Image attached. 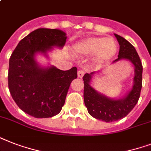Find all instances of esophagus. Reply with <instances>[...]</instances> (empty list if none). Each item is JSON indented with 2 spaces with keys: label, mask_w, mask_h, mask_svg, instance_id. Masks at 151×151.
<instances>
[{
  "label": "esophagus",
  "mask_w": 151,
  "mask_h": 151,
  "mask_svg": "<svg viewBox=\"0 0 151 151\" xmlns=\"http://www.w3.org/2000/svg\"><path fill=\"white\" fill-rule=\"evenodd\" d=\"M84 74H85V72L82 70H79L78 72V78H81L84 76Z\"/></svg>",
  "instance_id": "esophagus-1"
}]
</instances>
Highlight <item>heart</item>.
I'll use <instances>...</instances> for the list:
<instances>
[{"instance_id": "b5f03b06", "label": "heart", "mask_w": 151, "mask_h": 151, "mask_svg": "<svg viewBox=\"0 0 151 151\" xmlns=\"http://www.w3.org/2000/svg\"><path fill=\"white\" fill-rule=\"evenodd\" d=\"M73 48L76 54L80 55H88L93 53L94 61L103 63L114 56L117 46L116 41L111 37H88L78 41Z\"/></svg>"}]
</instances>
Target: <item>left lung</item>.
Instances as JSON below:
<instances>
[{
  "mask_svg": "<svg viewBox=\"0 0 151 151\" xmlns=\"http://www.w3.org/2000/svg\"><path fill=\"white\" fill-rule=\"evenodd\" d=\"M120 45L118 58L114 63L120 59H128L135 66V77L132 88L126 96L122 99H111L97 92L90 85L94 72L85 73L84 81V100L89 114L98 120L106 122H112L122 119L129 114L135 107L140 96L143 78V66L140 58L132 45L124 37L114 34Z\"/></svg>",
  "mask_w": 151,
  "mask_h": 151,
  "instance_id": "1",
  "label": "left lung"
}]
</instances>
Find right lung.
Here are the masks:
<instances>
[{"label":"right lung","instance_id":"add662e5","mask_svg":"<svg viewBox=\"0 0 151 151\" xmlns=\"http://www.w3.org/2000/svg\"><path fill=\"white\" fill-rule=\"evenodd\" d=\"M66 40L62 30L40 28L22 39L12 53L8 88L18 106L30 116L47 118L58 114L70 83L78 78L75 66L68 70L41 68L34 59L36 52L46 54L52 46L62 48Z\"/></svg>","mask_w":151,"mask_h":151}]
</instances>
